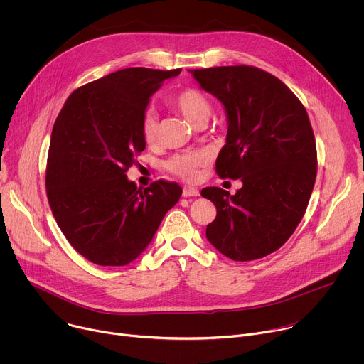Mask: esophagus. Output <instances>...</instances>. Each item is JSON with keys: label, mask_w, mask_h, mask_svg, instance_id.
I'll return each mask as SVG.
<instances>
[{"label": "esophagus", "mask_w": 364, "mask_h": 364, "mask_svg": "<svg viewBox=\"0 0 364 364\" xmlns=\"http://www.w3.org/2000/svg\"><path fill=\"white\" fill-rule=\"evenodd\" d=\"M198 194H200L198 190L194 188V187H184L183 188V196L184 197H197Z\"/></svg>", "instance_id": "1"}]
</instances>
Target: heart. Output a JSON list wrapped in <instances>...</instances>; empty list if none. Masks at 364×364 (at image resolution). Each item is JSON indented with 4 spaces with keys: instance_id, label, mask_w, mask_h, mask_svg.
<instances>
[{
    "instance_id": "1",
    "label": "heart",
    "mask_w": 364,
    "mask_h": 364,
    "mask_svg": "<svg viewBox=\"0 0 364 364\" xmlns=\"http://www.w3.org/2000/svg\"><path fill=\"white\" fill-rule=\"evenodd\" d=\"M171 105L193 125H197L198 122H205L207 118H209L212 114L210 100L207 99V96L201 90L196 87H186L180 90L171 99ZM141 132H142L144 141L148 145H152L155 141H157L159 121L154 112H148L144 117ZM207 160H209V155H207V152L204 151H200V149L184 151V152L174 154L173 157H170L166 161L164 167L171 174L183 180L193 181L197 178L200 168L207 164Z\"/></svg>"
}]
</instances>
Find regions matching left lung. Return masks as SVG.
I'll return each mask as SVG.
<instances>
[{"label":"left lung","mask_w":364,"mask_h":364,"mask_svg":"<svg viewBox=\"0 0 364 364\" xmlns=\"http://www.w3.org/2000/svg\"><path fill=\"white\" fill-rule=\"evenodd\" d=\"M226 112V144L216 160L222 178H240L236 194L205 187L216 205L205 237L232 261L279 249L301 222L317 176V146L308 114L278 77L253 66L190 70Z\"/></svg>","instance_id":"left-lung-1"}]
</instances>
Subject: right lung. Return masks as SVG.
Returning a JSON list of instances; mask_svg holds the SVG:
<instances>
[{
  "label": "right lung",
  "mask_w": 364,
  "mask_h": 364,
  "mask_svg": "<svg viewBox=\"0 0 364 364\" xmlns=\"http://www.w3.org/2000/svg\"><path fill=\"white\" fill-rule=\"evenodd\" d=\"M180 72H114L76 89L55 122L46 170L50 209L69 243L96 265L135 261L181 197L177 183L142 190L125 174L145 149L141 127L151 96Z\"/></svg>",
  "instance_id": "add662e5"
}]
</instances>
